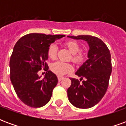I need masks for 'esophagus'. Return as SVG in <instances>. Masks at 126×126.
I'll use <instances>...</instances> for the list:
<instances>
[{"instance_id":"esophagus-1","label":"esophagus","mask_w":126,"mask_h":126,"mask_svg":"<svg viewBox=\"0 0 126 126\" xmlns=\"http://www.w3.org/2000/svg\"><path fill=\"white\" fill-rule=\"evenodd\" d=\"M63 79V77H61V76H58V80H59V82H61L62 79Z\"/></svg>"}]
</instances>
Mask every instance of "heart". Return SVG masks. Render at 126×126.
I'll return each mask as SVG.
<instances>
[{
  "instance_id": "obj_1",
  "label": "heart",
  "mask_w": 126,
  "mask_h": 126,
  "mask_svg": "<svg viewBox=\"0 0 126 126\" xmlns=\"http://www.w3.org/2000/svg\"><path fill=\"white\" fill-rule=\"evenodd\" d=\"M65 47L72 54L71 61L77 65H81L86 59V55L84 52L80 51L81 48L78 43L75 41H68L66 42ZM57 46L55 44H50L48 47L47 55L50 59H55L57 55ZM51 71L57 76H62L73 70V66L69 63H64L61 61L55 62L50 65Z\"/></svg>"
}]
</instances>
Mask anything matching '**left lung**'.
<instances>
[{
    "mask_svg": "<svg viewBox=\"0 0 126 126\" xmlns=\"http://www.w3.org/2000/svg\"><path fill=\"white\" fill-rule=\"evenodd\" d=\"M67 37L84 40L89 45L87 60L76 73L81 77L80 83L70 78L71 84L67 89L69 102L79 109H88L96 105L105 94L112 71L111 59L108 47L100 38L89 35Z\"/></svg>",
    "mask_w": 126,
    "mask_h": 126,
    "instance_id": "left-lung-1",
    "label": "left lung"
}]
</instances>
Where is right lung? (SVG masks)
Masks as SVG:
<instances>
[{"label": "right lung", "mask_w": 126, "mask_h": 126, "mask_svg": "<svg viewBox=\"0 0 126 126\" xmlns=\"http://www.w3.org/2000/svg\"><path fill=\"white\" fill-rule=\"evenodd\" d=\"M65 35L32 33L21 37L15 44L10 59V78L17 96L26 105L38 108L48 103L57 86V76L48 69V49ZM42 68L44 79L38 76Z\"/></svg>", "instance_id": "right-lung-1"}]
</instances>
